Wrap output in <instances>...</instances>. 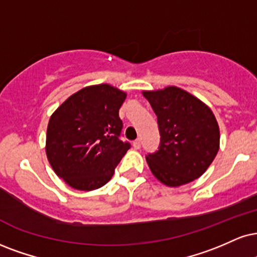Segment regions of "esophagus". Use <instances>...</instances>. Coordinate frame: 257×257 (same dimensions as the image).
Segmentation results:
<instances>
[{"instance_id": "obj_1", "label": "esophagus", "mask_w": 257, "mask_h": 257, "mask_svg": "<svg viewBox=\"0 0 257 257\" xmlns=\"http://www.w3.org/2000/svg\"><path fill=\"white\" fill-rule=\"evenodd\" d=\"M132 145H134V148L136 149V150H138V149H141V145H142L141 139H136L134 143H132Z\"/></svg>"}]
</instances>
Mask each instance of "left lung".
I'll return each instance as SVG.
<instances>
[{
  "label": "left lung",
  "instance_id": "obj_1",
  "mask_svg": "<svg viewBox=\"0 0 257 257\" xmlns=\"http://www.w3.org/2000/svg\"><path fill=\"white\" fill-rule=\"evenodd\" d=\"M157 115L161 145L148 155L154 176L167 187H180L199 179L219 150V126L210 107L176 85L143 90Z\"/></svg>",
  "mask_w": 257,
  "mask_h": 257
}]
</instances>
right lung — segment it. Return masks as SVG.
I'll return each instance as SVG.
<instances>
[{"label":"right lung","instance_id":"obj_1","mask_svg":"<svg viewBox=\"0 0 257 257\" xmlns=\"http://www.w3.org/2000/svg\"><path fill=\"white\" fill-rule=\"evenodd\" d=\"M126 91L108 83L88 85L50 116L45 151L53 172L77 191L90 192L112 179L130 149L120 141L119 108Z\"/></svg>","mask_w":257,"mask_h":257}]
</instances>
